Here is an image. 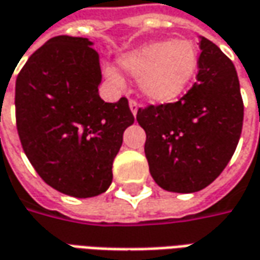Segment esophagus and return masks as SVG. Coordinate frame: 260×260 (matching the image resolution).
<instances>
[{"instance_id":"34e87169","label":"esophagus","mask_w":260,"mask_h":260,"mask_svg":"<svg viewBox=\"0 0 260 260\" xmlns=\"http://www.w3.org/2000/svg\"><path fill=\"white\" fill-rule=\"evenodd\" d=\"M129 109L131 112H132V115L135 116L137 112H138V103L135 102V101H129Z\"/></svg>"}]
</instances>
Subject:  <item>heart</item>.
Wrapping results in <instances>:
<instances>
[{
	"label": "heart",
	"instance_id": "1",
	"mask_svg": "<svg viewBox=\"0 0 260 260\" xmlns=\"http://www.w3.org/2000/svg\"><path fill=\"white\" fill-rule=\"evenodd\" d=\"M199 50L190 40H159L123 54L119 66L139 79L148 101L171 103L187 90L199 69ZM111 79H116L112 72Z\"/></svg>",
	"mask_w": 260,
	"mask_h": 260
}]
</instances>
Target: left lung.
<instances>
[{"instance_id": "obj_1", "label": "left lung", "mask_w": 260, "mask_h": 260, "mask_svg": "<svg viewBox=\"0 0 260 260\" xmlns=\"http://www.w3.org/2000/svg\"><path fill=\"white\" fill-rule=\"evenodd\" d=\"M196 83L175 103L139 108L145 157L154 181L167 191L196 192L211 184L235 154L243 101L235 64L200 37Z\"/></svg>"}]
</instances>
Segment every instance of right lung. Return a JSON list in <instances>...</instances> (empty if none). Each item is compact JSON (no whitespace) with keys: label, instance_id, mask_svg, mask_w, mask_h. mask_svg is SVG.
Here are the masks:
<instances>
[{"label":"right lung","instance_id":"obj_1","mask_svg":"<svg viewBox=\"0 0 260 260\" xmlns=\"http://www.w3.org/2000/svg\"><path fill=\"white\" fill-rule=\"evenodd\" d=\"M93 43L57 36L28 57L15 82V119L24 152L54 190L94 197L112 183V164L134 123L128 101L99 96Z\"/></svg>","mask_w":260,"mask_h":260}]
</instances>
